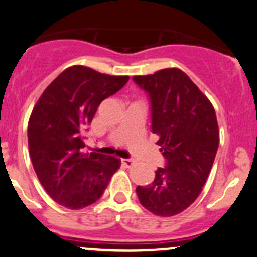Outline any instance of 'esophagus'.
<instances>
[{
  "label": "esophagus",
  "mask_w": 257,
  "mask_h": 257,
  "mask_svg": "<svg viewBox=\"0 0 257 257\" xmlns=\"http://www.w3.org/2000/svg\"><path fill=\"white\" fill-rule=\"evenodd\" d=\"M122 164H123L126 168H131L135 164V161L133 159H122Z\"/></svg>",
  "instance_id": "34e87169"
}]
</instances>
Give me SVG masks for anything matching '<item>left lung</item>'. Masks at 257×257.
Masks as SVG:
<instances>
[{"mask_svg": "<svg viewBox=\"0 0 257 257\" xmlns=\"http://www.w3.org/2000/svg\"><path fill=\"white\" fill-rule=\"evenodd\" d=\"M134 80L150 97L151 127L167 159L153 183L139 185L136 193L151 213L175 216L197 199L213 165L219 144L214 107L179 68L135 75Z\"/></svg>", "mask_w": 257, "mask_h": 257, "instance_id": "1", "label": "left lung"}]
</instances>
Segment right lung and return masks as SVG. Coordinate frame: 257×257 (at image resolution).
<instances>
[{"label": "right lung", "instance_id": "obj_1", "mask_svg": "<svg viewBox=\"0 0 257 257\" xmlns=\"http://www.w3.org/2000/svg\"><path fill=\"white\" fill-rule=\"evenodd\" d=\"M128 79L73 65L45 88L34 106L28 124L34 170L46 193L65 208L82 209L97 202L121 167L116 156L83 153L82 134L101 102Z\"/></svg>", "mask_w": 257, "mask_h": 257}]
</instances>
